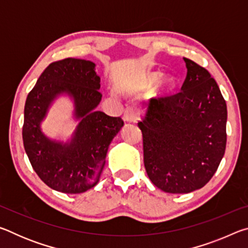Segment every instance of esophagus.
Listing matches in <instances>:
<instances>
[{
    "label": "esophagus",
    "mask_w": 248,
    "mask_h": 248,
    "mask_svg": "<svg viewBox=\"0 0 248 248\" xmlns=\"http://www.w3.org/2000/svg\"><path fill=\"white\" fill-rule=\"evenodd\" d=\"M124 120L125 123H136L138 120V112L134 108L129 107L124 112Z\"/></svg>",
    "instance_id": "obj_1"
}]
</instances>
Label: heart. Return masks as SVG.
Returning a JSON list of instances; mask_svg holds the SVG:
<instances>
[{
	"instance_id": "heart-1",
	"label": "heart",
	"mask_w": 248,
	"mask_h": 248,
	"mask_svg": "<svg viewBox=\"0 0 248 248\" xmlns=\"http://www.w3.org/2000/svg\"><path fill=\"white\" fill-rule=\"evenodd\" d=\"M163 78V73L159 72V71H152V72H146L143 75V83L146 86H153L159 82V79ZM175 83L173 78H165L164 81L161 83V89L164 92H169L173 89Z\"/></svg>"
}]
</instances>
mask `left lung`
I'll use <instances>...</instances> for the list:
<instances>
[{
	"mask_svg": "<svg viewBox=\"0 0 248 248\" xmlns=\"http://www.w3.org/2000/svg\"><path fill=\"white\" fill-rule=\"evenodd\" d=\"M187 77L179 93L151 99L138 123L146 174L170 194L202 188L217 170L226 145V103L216 79L184 58Z\"/></svg>",
	"mask_w": 248,
	"mask_h": 248,
	"instance_id": "8db88e82",
	"label": "left lung"
}]
</instances>
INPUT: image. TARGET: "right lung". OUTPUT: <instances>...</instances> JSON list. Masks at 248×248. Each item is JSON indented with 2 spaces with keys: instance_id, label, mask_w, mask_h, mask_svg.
<instances>
[{
  "instance_id": "obj_1",
  "label": "right lung",
  "mask_w": 248,
  "mask_h": 248,
  "mask_svg": "<svg viewBox=\"0 0 248 248\" xmlns=\"http://www.w3.org/2000/svg\"><path fill=\"white\" fill-rule=\"evenodd\" d=\"M96 64L68 58L49 64L29 92L24 109V148L33 170L52 189L82 194L97 185L109 144L123 128L120 117L96 110L102 94ZM74 100L79 124L66 142L50 140L41 123L59 95Z\"/></svg>"
}]
</instances>
